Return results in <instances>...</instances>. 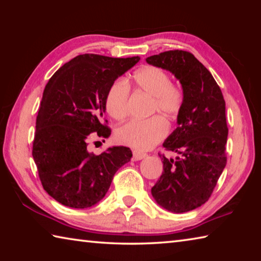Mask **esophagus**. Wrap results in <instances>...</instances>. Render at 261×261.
Segmentation results:
<instances>
[{"instance_id":"esophagus-1","label":"esophagus","mask_w":261,"mask_h":261,"mask_svg":"<svg viewBox=\"0 0 261 261\" xmlns=\"http://www.w3.org/2000/svg\"><path fill=\"white\" fill-rule=\"evenodd\" d=\"M147 154L144 153V152H139V151H134V160L135 161H139V160H143L144 158H146Z\"/></svg>"}]
</instances>
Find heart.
Instances as JSON below:
<instances>
[{
    "label": "heart",
    "mask_w": 261,
    "mask_h": 261,
    "mask_svg": "<svg viewBox=\"0 0 261 261\" xmlns=\"http://www.w3.org/2000/svg\"><path fill=\"white\" fill-rule=\"evenodd\" d=\"M132 83L138 91L152 96L151 113H160L166 117H175L183 107L184 94L180 88L170 83L166 71L153 65H146L132 74ZM130 87L124 79H117L108 88L105 106L107 113L115 120H122L127 113ZM168 132L167 123L160 116L148 120H132L116 131L118 143L132 148H152L165 138Z\"/></svg>",
    "instance_id": "obj_1"
}]
</instances>
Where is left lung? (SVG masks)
Here are the masks:
<instances>
[{
  "label": "left lung",
  "instance_id": "8db88e82",
  "mask_svg": "<svg viewBox=\"0 0 261 261\" xmlns=\"http://www.w3.org/2000/svg\"><path fill=\"white\" fill-rule=\"evenodd\" d=\"M146 62L170 71L182 85L178 126L163 143L178 156L174 160L160 155L163 171L151 192L165 210L185 213L210 199L226 167V102L212 73L191 53L163 51Z\"/></svg>",
  "mask_w": 261,
  "mask_h": 261
}]
</instances>
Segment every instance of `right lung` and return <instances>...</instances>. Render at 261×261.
Listing matches in <instances>:
<instances>
[{"mask_svg": "<svg viewBox=\"0 0 261 261\" xmlns=\"http://www.w3.org/2000/svg\"><path fill=\"white\" fill-rule=\"evenodd\" d=\"M126 59L84 54L57 70L47 83L35 124L32 155L46 192L60 204L88 208L102 199L129 147L113 146L100 155L88 152L92 134L108 138L103 123L110 85L138 63ZM107 122V121H106Z\"/></svg>", "mask_w": 261, "mask_h": 261, "instance_id": "right-lung-1", "label": "right lung"}]
</instances>
